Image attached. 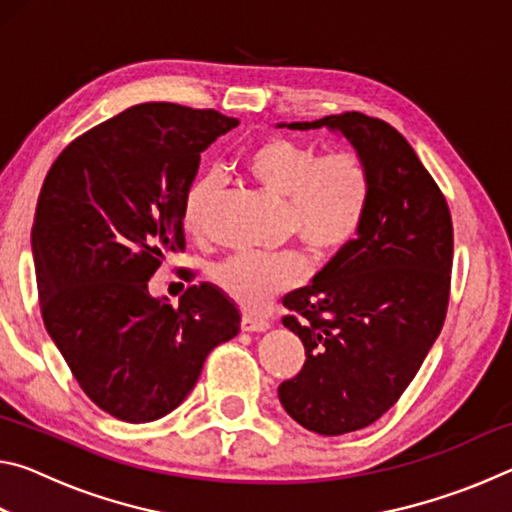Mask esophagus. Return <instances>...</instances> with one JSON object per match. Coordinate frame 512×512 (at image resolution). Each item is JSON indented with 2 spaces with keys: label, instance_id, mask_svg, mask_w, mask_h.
Returning a JSON list of instances; mask_svg holds the SVG:
<instances>
[{
  "label": "esophagus",
  "instance_id": "1",
  "mask_svg": "<svg viewBox=\"0 0 512 512\" xmlns=\"http://www.w3.org/2000/svg\"><path fill=\"white\" fill-rule=\"evenodd\" d=\"M268 327H271V323H268V320H264V318L248 316V314L241 316V329H244V332H266Z\"/></svg>",
  "mask_w": 512,
  "mask_h": 512
}]
</instances>
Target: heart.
Segmentation results:
<instances>
[{"label":"heart","mask_w":512,"mask_h":512,"mask_svg":"<svg viewBox=\"0 0 512 512\" xmlns=\"http://www.w3.org/2000/svg\"><path fill=\"white\" fill-rule=\"evenodd\" d=\"M244 169L264 192L282 198L284 228L318 259H332L359 235L372 198V171L357 149L318 153L284 135H266L250 146ZM223 196V178L205 171L189 183L183 201L185 230L205 237ZM298 250L237 253L214 266L212 280L225 298L248 311L262 309L275 293L307 275Z\"/></svg>","instance_id":"heart-1"}]
</instances>
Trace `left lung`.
Segmentation results:
<instances>
[{
  "mask_svg": "<svg viewBox=\"0 0 512 512\" xmlns=\"http://www.w3.org/2000/svg\"><path fill=\"white\" fill-rule=\"evenodd\" d=\"M332 128L372 171V198L352 244L311 287L289 293L282 325L300 336L305 366L277 388L293 420L320 436L377 422L400 400L443 329L454 225L445 194L413 146L384 119L341 112L293 121Z\"/></svg>",
  "mask_w": 512,
  "mask_h": 512,
  "instance_id": "left-lung-1",
  "label": "left lung"
}]
</instances>
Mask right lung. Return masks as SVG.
Listing matches in <instances>:
<instances>
[{
	"instance_id": "right-lung-1",
	"label": "right lung",
	"mask_w": 512,
	"mask_h": 512,
	"mask_svg": "<svg viewBox=\"0 0 512 512\" xmlns=\"http://www.w3.org/2000/svg\"><path fill=\"white\" fill-rule=\"evenodd\" d=\"M237 119L140 103L69 142L42 183L31 246L40 314L83 393L124 422H153L192 393L239 311L210 284L173 307L149 293L185 250L183 201L201 153Z\"/></svg>"
}]
</instances>
